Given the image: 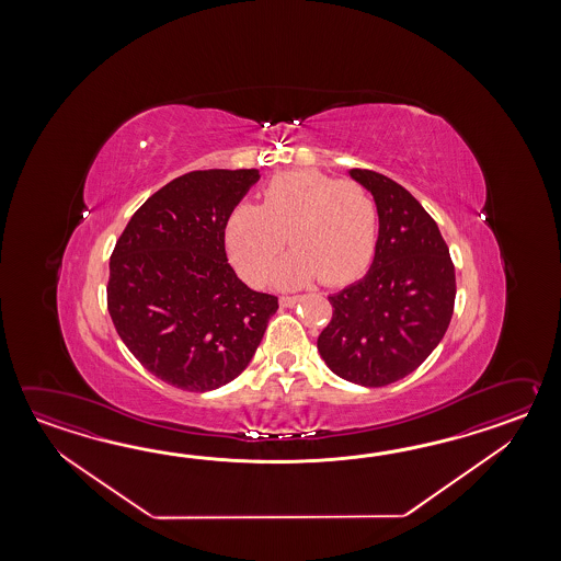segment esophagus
<instances>
[{
    "label": "esophagus",
    "mask_w": 561,
    "mask_h": 561,
    "mask_svg": "<svg viewBox=\"0 0 561 561\" xmlns=\"http://www.w3.org/2000/svg\"><path fill=\"white\" fill-rule=\"evenodd\" d=\"M278 302H280V307H295V305H298L300 302V297H280L278 298Z\"/></svg>",
    "instance_id": "34e87169"
}]
</instances>
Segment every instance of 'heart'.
<instances>
[{"label":"heart","mask_w":561,"mask_h":561,"mask_svg":"<svg viewBox=\"0 0 561 561\" xmlns=\"http://www.w3.org/2000/svg\"><path fill=\"white\" fill-rule=\"evenodd\" d=\"M377 232L369 192L317 170L278 174L261 192V206L239 204L227 220L228 252L252 285L266 278L286 239L295 249L276 264L278 285H307L317 276L329 285L351 280L370 263Z\"/></svg>","instance_id":"1"}]
</instances>
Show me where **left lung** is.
Returning <instances> with one entry per match:
<instances>
[{"mask_svg":"<svg viewBox=\"0 0 561 561\" xmlns=\"http://www.w3.org/2000/svg\"><path fill=\"white\" fill-rule=\"evenodd\" d=\"M370 192L379 237L369 273L329 297L333 319L317 348L345 381L382 387L407 377L442 343L455 305V268L437 222L394 180L353 168Z\"/></svg>","mask_w":561,"mask_h":561,"instance_id":"8db88e82","label":"left lung"}]
</instances>
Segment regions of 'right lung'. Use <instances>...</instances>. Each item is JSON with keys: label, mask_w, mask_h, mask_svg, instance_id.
<instances>
[{"label": "right lung", "mask_w": 561, "mask_h": 561, "mask_svg": "<svg viewBox=\"0 0 561 561\" xmlns=\"http://www.w3.org/2000/svg\"><path fill=\"white\" fill-rule=\"evenodd\" d=\"M256 168L194 170L131 216L110 259L107 310L119 339L158 379L206 393L237 379L263 341L278 298L228 264L230 213Z\"/></svg>", "instance_id": "obj_1"}]
</instances>
